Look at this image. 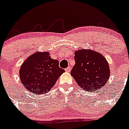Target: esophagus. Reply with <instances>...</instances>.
Masks as SVG:
<instances>
[{
	"label": "esophagus",
	"mask_w": 129,
	"mask_h": 129,
	"mask_svg": "<svg viewBox=\"0 0 129 129\" xmlns=\"http://www.w3.org/2000/svg\"><path fill=\"white\" fill-rule=\"evenodd\" d=\"M66 72H70L71 71V68L70 67H67L66 69Z\"/></svg>",
	"instance_id": "obj_1"
}]
</instances>
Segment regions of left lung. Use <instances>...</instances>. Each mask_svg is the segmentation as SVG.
Returning <instances> with one entry per match:
<instances>
[{"label": "left lung", "mask_w": 129, "mask_h": 129, "mask_svg": "<svg viewBox=\"0 0 129 129\" xmlns=\"http://www.w3.org/2000/svg\"><path fill=\"white\" fill-rule=\"evenodd\" d=\"M75 65L71 74L85 91L95 92L104 86L110 76L109 64L103 55L90 50L75 52Z\"/></svg>", "instance_id": "8db88e82"}]
</instances>
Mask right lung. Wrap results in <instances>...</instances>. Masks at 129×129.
I'll return each mask as SVG.
<instances>
[{"label":"right lung","instance_id":"1","mask_svg":"<svg viewBox=\"0 0 129 129\" xmlns=\"http://www.w3.org/2000/svg\"><path fill=\"white\" fill-rule=\"evenodd\" d=\"M64 69L59 67L48 52H37L30 56L21 65L20 70L21 82L34 94H44L55 85Z\"/></svg>","mask_w":129,"mask_h":129}]
</instances>
